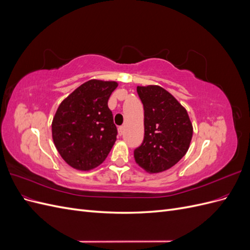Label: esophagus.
Returning <instances> with one entry per match:
<instances>
[{
    "mask_svg": "<svg viewBox=\"0 0 250 250\" xmlns=\"http://www.w3.org/2000/svg\"><path fill=\"white\" fill-rule=\"evenodd\" d=\"M118 132H119L120 135H122L123 132H124V126H120V127L118 128Z\"/></svg>",
    "mask_w": 250,
    "mask_h": 250,
    "instance_id": "obj_1",
    "label": "esophagus"
}]
</instances>
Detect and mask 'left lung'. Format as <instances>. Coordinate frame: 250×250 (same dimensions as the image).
Returning a JSON list of instances; mask_svg holds the SVG:
<instances>
[{
	"label": "left lung",
	"mask_w": 250,
	"mask_h": 250,
	"mask_svg": "<svg viewBox=\"0 0 250 250\" xmlns=\"http://www.w3.org/2000/svg\"><path fill=\"white\" fill-rule=\"evenodd\" d=\"M144 105L145 134L134 150V160L148 173L170 169L190 147L193 126L188 111L175 98L158 85L138 86Z\"/></svg>",
	"instance_id": "1"
}]
</instances>
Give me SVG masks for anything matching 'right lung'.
Instances as JSON below:
<instances>
[{
	"mask_svg": "<svg viewBox=\"0 0 250 250\" xmlns=\"http://www.w3.org/2000/svg\"><path fill=\"white\" fill-rule=\"evenodd\" d=\"M116 81L92 79L60 103L52 122L54 145L72 168L89 171L101 165L117 140L108 99Z\"/></svg>",
	"mask_w": 250,
	"mask_h": 250,
	"instance_id": "1",
	"label": "right lung"
}]
</instances>
